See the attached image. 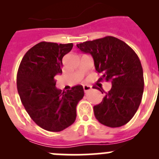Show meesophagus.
<instances>
[{"label": "esophagus", "mask_w": 159, "mask_h": 159, "mask_svg": "<svg viewBox=\"0 0 159 159\" xmlns=\"http://www.w3.org/2000/svg\"><path fill=\"white\" fill-rule=\"evenodd\" d=\"M83 89H84V92H87V91H89L90 90H91V87L89 85H87V84H84V85H83Z\"/></svg>", "instance_id": "1"}]
</instances>
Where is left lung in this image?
<instances>
[{
	"instance_id": "1",
	"label": "left lung",
	"mask_w": 159,
	"mask_h": 159,
	"mask_svg": "<svg viewBox=\"0 0 159 159\" xmlns=\"http://www.w3.org/2000/svg\"><path fill=\"white\" fill-rule=\"evenodd\" d=\"M77 47L92 56L95 69L102 75L98 82L111 83L102 102L94 106L96 119L111 128L127 124L137 111L144 91L143 70L136 53L125 42L112 36L85 41ZM94 89L103 94L99 88Z\"/></svg>"
}]
</instances>
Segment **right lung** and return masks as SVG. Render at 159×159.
Segmentation results:
<instances>
[{
	"instance_id": "add662e5",
	"label": "right lung",
	"mask_w": 159,
	"mask_h": 159,
	"mask_svg": "<svg viewBox=\"0 0 159 159\" xmlns=\"http://www.w3.org/2000/svg\"><path fill=\"white\" fill-rule=\"evenodd\" d=\"M72 48V43H38L25 54L17 70L20 101L31 119L47 131L57 132L71 125L84 97L80 84L63 92L55 86L54 76L62 73V58Z\"/></svg>"
}]
</instances>
